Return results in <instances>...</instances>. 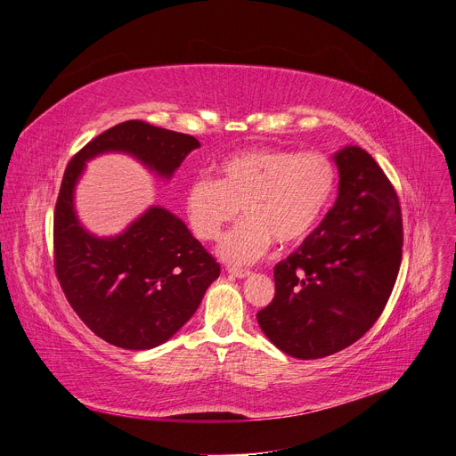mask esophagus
Instances as JSON below:
<instances>
[{
    "instance_id": "obj_1",
    "label": "esophagus",
    "mask_w": 456,
    "mask_h": 456,
    "mask_svg": "<svg viewBox=\"0 0 456 456\" xmlns=\"http://www.w3.org/2000/svg\"><path fill=\"white\" fill-rule=\"evenodd\" d=\"M227 273H231V275H234L238 279H246L251 275L249 269H241V267H227Z\"/></svg>"
}]
</instances>
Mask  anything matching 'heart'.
<instances>
[{
  "label": "heart",
  "mask_w": 456,
  "mask_h": 456,
  "mask_svg": "<svg viewBox=\"0 0 456 456\" xmlns=\"http://www.w3.org/2000/svg\"><path fill=\"white\" fill-rule=\"evenodd\" d=\"M216 174V181L205 175L191 181L185 215L198 238L216 240L240 210L244 220L218 246L220 258L234 265L256 262L273 241L284 248L305 240L338 183L336 167L324 154L279 148L236 151L218 163Z\"/></svg>",
  "instance_id": "1"
}]
</instances>
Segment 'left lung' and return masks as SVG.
<instances>
[{"mask_svg": "<svg viewBox=\"0 0 456 456\" xmlns=\"http://www.w3.org/2000/svg\"><path fill=\"white\" fill-rule=\"evenodd\" d=\"M338 200L297 251L275 265V298L256 314L265 338L297 359L354 345L381 315L396 282L403 227L390 181L359 146L333 154Z\"/></svg>", "mask_w": 456, "mask_h": 456, "instance_id": "left-lung-1", "label": "left lung"}]
</instances>
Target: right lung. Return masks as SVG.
Here are the masks:
<instances>
[{"label": "right lung", "mask_w": 456, "mask_h": 456, "mask_svg": "<svg viewBox=\"0 0 456 456\" xmlns=\"http://www.w3.org/2000/svg\"><path fill=\"white\" fill-rule=\"evenodd\" d=\"M196 148L192 135L126 120L87 142L64 172L54 208L56 277L84 324L113 346L150 350L168 341L196 314L220 264L159 205L115 236L89 232L75 208L86 163L115 151L170 179Z\"/></svg>", "instance_id": "add662e5"}]
</instances>
